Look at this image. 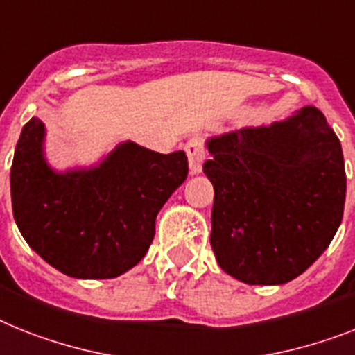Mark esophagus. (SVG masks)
<instances>
[{
    "mask_svg": "<svg viewBox=\"0 0 355 355\" xmlns=\"http://www.w3.org/2000/svg\"><path fill=\"white\" fill-rule=\"evenodd\" d=\"M184 152L189 157L190 172L192 174H199L203 171V161H205V145L201 137H192L187 145H184Z\"/></svg>",
    "mask_w": 355,
    "mask_h": 355,
    "instance_id": "34e87169",
    "label": "esophagus"
}]
</instances>
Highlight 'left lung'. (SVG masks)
<instances>
[{
  "label": "left lung",
  "mask_w": 355,
  "mask_h": 355,
  "mask_svg": "<svg viewBox=\"0 0 355 355\" xmlns=\"http://www.w3.org/2000/svg\"><path fill=\"white\" fill-rule=\"evenodd\" d=\"M207 146L219 266L248 285H283L303 274L338 232L347 194L341 143L323 112L304 107Z\"/></svg>",
  "instance_id": "8db88e82"
}]
</instances>
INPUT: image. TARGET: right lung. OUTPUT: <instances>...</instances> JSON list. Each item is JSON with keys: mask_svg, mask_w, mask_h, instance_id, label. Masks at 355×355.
<instances>
[{"mask_svg": "<svg viewBox=\"0 0 355 355\" xmlns=\"http://www.w3.org/2000/svg\"><path fill=\"white\" fill-rule=\"evenodd\" d=\"M45 128L32 118L10 168L14 219L25 241L70 277L110 279L145 257L156 216L189 174L183 150L123 143L89 171L55 174L43 159Z\"/></svg>", "mask_w": 355, "mask_h": 355, "instance_id": "add662e5", "label": "right lung"}]
</instances>
